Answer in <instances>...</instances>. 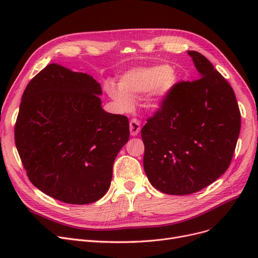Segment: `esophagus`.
Listing matches in <instances>:
<instances>
[{
    "mask_svg": "<svg viewBox=\"0 0 258 258\" xmlns=\"http://www.w3.org/2000/svg\"><path fill=\"white\" fill-rule=\"evenodd\" d=\"M141 125L139 120H137L136 118H133L130 121V130H131V135L132 136H137L138 133L140 132Z\"/></svg>",
    "mask_w": 258,
    "mask_h": 258,
    "instance_id": "obj_1",
    "label": "esophagus"
}]
</instances>
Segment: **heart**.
<instances>
[{
    "label": "heart",
    "mask_w": 258,
    "mask_h": 258,
    "mask_svg": "<svg viewBox=\"0 0 258 258\" xmlns=\"http://www.w3.org/2000/svg\"><path fill=\"white\" fill-rule=\"evenodd\" d=\"M177 83L178 77L169 66L136 68L121 77L120 88L114 84L106 85V92L122 110H128L132 106V98L139 94L151 92L146 100L147 106L157 108Z\"/></svg>",
    "instance_id": "heart-1"
}]
</instances>
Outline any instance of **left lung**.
<instances>
[{"mask_svg":"<svg viewBox=\"0 0 258 258\" xmlns=\"http://www.w3.org/2000/svg\"><path fill=\"white\" fill-rule=\"evenodd\" d=\"M200 77L175 84L141 130L143 166L163 194L185 196L228 169L240 131L233 89L201 53L188 51Z\"/></svg>","mask_w":258,"mask_h":258,"instance_id":"left-lung-1","label":"left lung"}]
</instances>
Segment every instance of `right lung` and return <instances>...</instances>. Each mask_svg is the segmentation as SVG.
<instances>
[{"label": "right lung", "instance_id": "right-lung-1", "mask_svg": "<svg viewBox=\"0 0 258 258\" xmlns=\"http://www.w3.org/2000/svg\"><path fill=\"white\" fill-rule=\"evenodd\" d=\"M92 76L50 63L27 85L15 140L30 182L68 204L101 199L114 161L130 138L127 117L101 107Z\"/></svg>", "mask_w": 258, "mask_h": 258}]
</instances>
